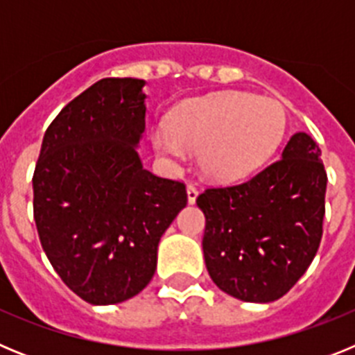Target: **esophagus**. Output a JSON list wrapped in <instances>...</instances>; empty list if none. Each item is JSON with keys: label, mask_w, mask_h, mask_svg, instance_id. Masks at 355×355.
<instances>
[{"label": "esophagus", "mask_w": 355, "mask_h": 355, "mask_svg": "<svg viewBox=\"0 0 355 355\" xmlns=\"http://www.w3.org/2000/svg\"><path fill=\"white\" fill-rule=\"evenodd\" d=\"M187 196H188V202H190V205H193L197 199V196H199V188H197L196 184H188Z\"/></svg>", "instance_id": "34e87169"}]
</instances>
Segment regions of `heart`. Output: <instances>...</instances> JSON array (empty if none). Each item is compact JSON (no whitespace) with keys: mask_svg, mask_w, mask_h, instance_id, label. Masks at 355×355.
<instances>
[{"mask_svg":"<svg viewBox=\"0 0 355 355\" xmlns=\"http://www.w3.org/2000/svg\"><path fill=\"white\" fill-rule=\"evenodd\" d=\"M286 133L284 106L249 92H218L193 97L174 110L168 128L153 131V146L167 159H183L199 149L200 171L231 181L270 159Z\"/></svg>","mask_w":355,"mask_h":355,"instance_id":"obj_1","label":"heart"}]
</instances>
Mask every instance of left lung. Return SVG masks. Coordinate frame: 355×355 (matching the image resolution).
<instances>
[{
    "label": "left lung",
    "instance_id": "1",
    "mask_svg": "<svg viewBox=\"0 0 355 355\" xmlns=\"http://www.w3.org/2000/svg\"><path fill=\"white\" fill-rule=\"evenodd\" d=\"M320 156L315 139L295 133L281 158L250 180L197 197L206 268L222 291L274 302L302 277L324 233L327 172Z\"/></svg>",
    "mask_w": 355,
    "mask_h": 355
}]
</instances>
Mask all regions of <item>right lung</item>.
I'll use <instances>...</instances> for the list:
<instances>
[{
	"label": "right lung",
	"instance_id": "right-lung-1",
	"mask_svg": "<svg viewBox=\"0 0 355 355\" xmlns=\"http://www.w3.org/2000/svg\"><path fill=\"white\" fill-rule=\"evenodd\" d=\"M144 80L105 78L64 106L33 172V218L60 279L85 302L119 304L149 284L165 229L187 206L183 181L142 167Z\"/></svg>",
	"mask_w": 355,
	"mask_h": 355
}]
</instances>
